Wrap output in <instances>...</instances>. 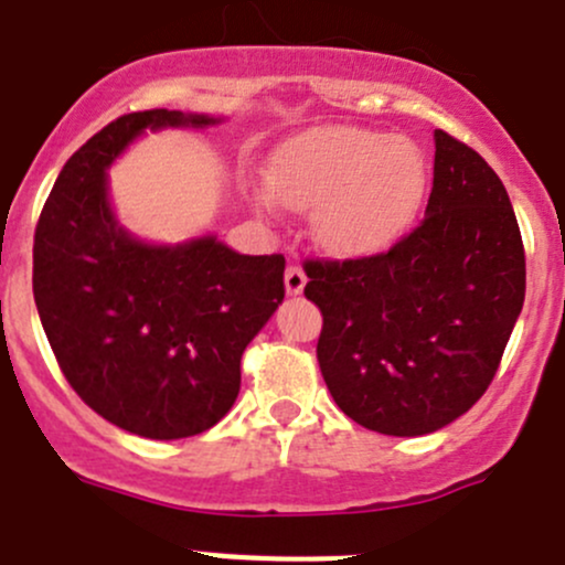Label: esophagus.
<instances>
[{"label": "esophagus", "instance_id": "esophagus-1", "mask_svg": "<svg viewBox=\"0 0 565 565\" xmlns=\"http://www.w3.org/2000/svg\"><path fill=\"white\" fill-rule=\"evenodd\" d=\"M305 282H307V277H305V271H301V266L294 264V266H288V269H285V290H288L290 296L301 294Z\"/></svg>", "mask_w": 565, "mask_h": 565}]
</instances>
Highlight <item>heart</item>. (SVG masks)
<instances>
[{
	"instance_id": "1",
	"label": "heart",
	"mask_w": 565,
	"mask_h": 565,
	"mask_svg": "<svg viewBox=\"0 0 565 565\" xmlns=\"http://www.w3.org/2000/svg\"><path fill=\"white\" fill-rule=\"evenodd\" d=\"M269 189L294 211H316L329 253L367 258L404 238L428 192V164L409 139L356 126H323L271 153Z\"/></svg>"
}]
</instances>
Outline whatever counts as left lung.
<instances>
[{"label":"left lung","mask_w":565,"mask_h":565,"mask_svg":"<svg viewBox=\"0 0 565 565\" xmlns=\"http://www.w3.org/2000/svg\"><path fill=\"white\" fill-rule=\"evenodd\" d=\"M426 216L387 253L305 260L334 404L390 437L448 426L486 393L524 301V247L497 172L434 131Z\"/></svg>","instance_id":"obj_1"}]
</instances>
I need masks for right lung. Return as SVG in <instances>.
<instances>
[{"mask_svg": "<svg viewBox=\"0 0 565 565\" xmlns=\"http://www.w3.org/2000/svg\"><path fill=\"white\" fill-rule=\"evenodd\" d=\"M131 111L93 134L54 181L32 247L49 345L82 401L148 439L209 431L242 387V354L285 296L282 255H238L214 236L150 247L115 222L106 167L145 128L211 126Z\"/></svg>", "mask_w": 565, "mask_h": 565, "instance_id": "1", "label": "right lung"}]
</instances>
